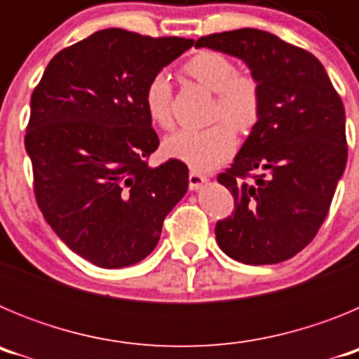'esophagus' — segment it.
I'll use <instances>...</instances> for the list:
<instances>
[{
	"mask_svg": "<svg viewBox=\"0 0 359 359\" xmlns=\"http://www.w3.org/2000/svg\"><path fill=\"white\" fill-rule=\"evenodd\" d=\"M207 182H208L207 176H203V174L196 172V170H190V174H189V185H190V189H192V190L201 189V187L205 185V183H207Z\"/></svg>",
	"mask_w": 359,
	"mask_h": 359,
	"instance_id": "1",
	"label": "esophagus"
}]
</instances>
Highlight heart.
<instances>
[{
    "instance_id": "obj_1",
    "label": "heart",
    "mask_w": 359,
    "mask_h": 359,
    "mask_svg": "<svg viewBox=\"0 0 359 359\" xmlns=\"http://www.w3.org/2000/svg\"><path fill=\"white\" fill-rule=\"evenodd\" d=\"M182 72L205 90L215 93L214 118L207 129H180L165 140L163 149L170 158L183 161L194 170H210L233 154L236 133L250 131L261 115V84L252 72L236 69L230 57L214 50H203L183 65ZM144 106L149 118L161 129H170L172 86L167 75L158 73L144 91Z\"/></svg>"
}]
</instances>
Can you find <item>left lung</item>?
<instances>
[{"mask_svg": "<svg viewBox=\"0 0 359 359\" xmlns=\"http://www.w3.org/2000/svg\"><path fill=\"white\" fill-rule=\"evenodd\" d=\"M203 46L241 59L261 84L259 120L217 176L236 201L215 224L219 248L244 264L287 261L316 236L345 170L341 98L313 53L269 32L212 34Z\"/></svg>", "mask_w": 359, "mask_h": 359, "instance_id": "8db88e82", "label": "left lung"}]
</instances>
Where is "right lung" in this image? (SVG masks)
<instances>
[{
	"label": "right lung",
	"mask_w": 359,
	"mask_h": 359,
	"mask_svg": "<svg viewBox=\"0 0 359 359\" xmlns=\"http://www.w3.org/2000/svg\"><path fill=\"white\" fill-rule=\"evenodd\" d=\"M194 44L107 28L61 50L30 98L25 147L46 223L98 268H126L156 248L189 189L180 160L149 167L160 140L144 91Z\"/></svg>",
	"instance_id": "add662e5"
}]
</instances>
